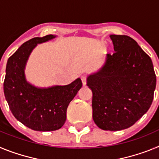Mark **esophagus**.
Here are the masks:
<instances>
[{"instance_id":"1","label":"esophagus","mask_w":159,"mask_h":159,"mask_svg":"<svg viewBox=\"0 0 159 159\" xmlns=\"http://www.w3.org/2000/svg\"><path fill=\"white\" fill-rule=\"evenodd\" d=\"M81 80H82V84L84 86H85L87 84V77L85 76V75H83V76H81Z\"/></svg>"}]
</instances>
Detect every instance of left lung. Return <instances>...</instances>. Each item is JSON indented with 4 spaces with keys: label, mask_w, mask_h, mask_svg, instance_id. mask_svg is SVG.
Listing matches in <instances>:
<instances>
[{
    "label": "left lung",
    "mask_w": 159,
    "mask_h": 159,
    "mask_svg": "<svg viewBox=\"0 0 159 159\" xmlns=\"http://www.w3.org/2000/svg\"><path fill=\"white\" fill-rule=\"evenodd\" d=\"M115 53L87 78L92 91V118L104 130L131 127L149 110L156 75L152 60L137 42L125 35H111Z\"/></svg>",
    "instance_id": "8db88e82"
}]
</instances>
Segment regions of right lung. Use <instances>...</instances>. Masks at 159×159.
<instances>
[{
    "label": "right lung",
    "mask_w": 159,
    "mask_h": 159,
    "mask_svg": "<svg viewBox=\"0 0 159 159\" xmlns=\"http://www.w3.org/2000/svg\"><path fill=\"white\" fill-rule=\"evenodd\" d=\"M57 37L47 35L35 37L22 44L8 60L4 81V94L14 117L29 128L39 131H52L63 127L67 108L82 87L76 79L65 86L38 88L29 83L25 67L32 50L38 43Z\"/></svg>",
    "instance_id": "right-lung-1"
}]
</instances>
